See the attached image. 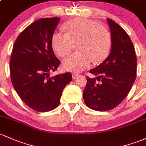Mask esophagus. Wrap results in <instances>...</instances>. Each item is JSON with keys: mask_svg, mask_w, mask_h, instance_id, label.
Returning a JSON list of instances; mask_svg holds the SVG:
<instances>
[{"mask_svg": "<svg viewBox=\"0 0 146 146\" xmlns=\"http://www.w3.org/2000/svg\"><path fill=\"white\" fill-rule=\"evenodd\" d=\"M78 76H79V74H77L74 73L73 74H72V77H73V79H76V78H77Z\"/></svg>", "mask_w": 146, "mask_h": 146, "instance_id": "obj_1", "label": "esophagus"}]
</instances>
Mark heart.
<instances>
[{"label":"heart","mask_w":146,"mask_h":146,"mask_svg":"<svg viewBox=\"0 0 146 146\" xmlns=\"http://www.w3.org/2000/svg\"><path fill=\"white\" fill-rule=\"evenodd\" d=\"M65 33H56L51 37V45L56 54L64 58L71 53L75 44L79 50L64 60L62 67L67 71L80 72L95 63L103 61L111 48V37L109 30L98 21L78 18L63 25Z\"/></svg>","instance_id":"heart-1"}]
</instances>
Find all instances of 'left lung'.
<instances>
[{"instance_id":"1","label":"left lung","mask_w":146,"mask_h":146,"mask_svg":"<svg viewBox=\"0 0 146 146\" xmlns=\"http://www.w3.org/2000/svg\"><path fill=\"white\" fill-rule=\"evenodd\" d=\"M111 29L109 56L90 73L83 92L86 104L92 110L109 111L116 107L127 96L136 77V56L129 35L114 21L107 19Z\"/></svg>"}]
</instances>
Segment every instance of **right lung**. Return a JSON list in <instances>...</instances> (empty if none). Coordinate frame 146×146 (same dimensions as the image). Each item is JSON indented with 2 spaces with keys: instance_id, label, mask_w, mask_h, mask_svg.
Here are the masks:
<instances>
[{
  "instance_id": "add662e5",
  "label": "right lung",
  "mask_w": 146,
  "mask_h": 146,
  "mask_svg": "<svg viewBox=\"0 0 146 146\" xmlns=\"http://www.w3.org/2000/svg\"><path fill=\"white\" fill-rule=\"evenodd\" d=\"M58 17L40 19L25 29L13 45L10 60V78L14 88L31 109L46 112L60 104L63 89L72 80L65 72L50 76L60 61L51 45Z\"/></svg>"
}]
</instances>
